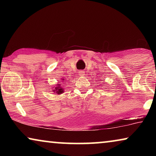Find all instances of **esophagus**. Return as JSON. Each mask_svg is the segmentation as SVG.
<instances>
[{
    "label": "esophagus",
    "instance_id": "34e87169",
    "mask_svg": "<svg viewBox=\"0 0 156 156\" xmlns=\"http://www.w3.org/2000/svg\"><path fill=\"white\" fill-rule=\"evenodd\" d=\"M79 74H80V76H84V72L81 71V72H79Z\"/></svg>",
    "mask_w": 156,
    "mask_h": 156
}]
</instances>
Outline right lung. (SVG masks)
I'll return each mask as SVG.
<instances>
[{
	"label": "right lung",
	"instance_id": "1",
	"mask_svg": "<svg viewBox=\"0 0 156 156\" xmlns=\"http://www.w3.org/2000/svg\"><path fill=\"white\" fill-rule=\"evenodd\" d=\"M53 88H54V87H53ZM52 91L56 93L57 94H61L62 93L64 92V89L62 88V87H61L60 84H57V87H55V89H53Z\"/></svg>",
	"mask_w": 156,
	"mask_h": 156
}]
</instances>
